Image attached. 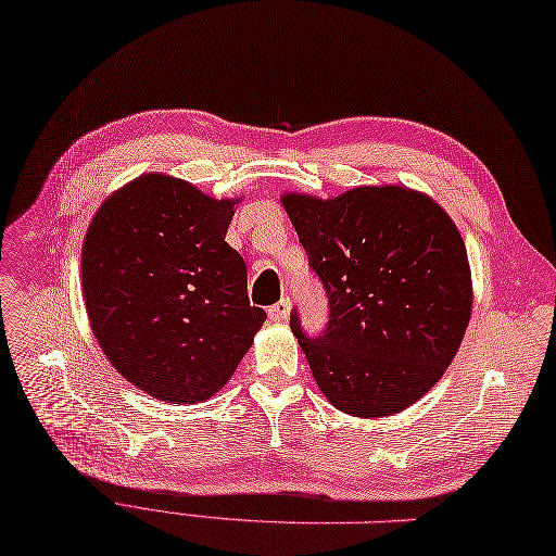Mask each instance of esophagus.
Masks as SVG:
<instances>
[{
	"mask_svg": "<svg viewBox=\"0 0 556 556\" xmlns=\"http://www.w3.org/2000/svg\"><path fill=\"white\" fill-rule=\"evenodd\" d=\"M268 319L276 324H286L290 319V300H280L268 309Z\"/></svg>",
	"mask_w": 556,
	"mask_h": 556,
	"instance_id": "obj_1",
	"label": "esophagus"
}]
</instances>
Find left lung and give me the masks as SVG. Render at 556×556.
Instances as JSON below:
<instances>
[{
	"label": "left lung",
	"instance_id": "obj_1",
	"mask_svg": "<svg viewBox=\"0 0 556 556\" xmlns=\"http://www.w3.org/2000/svg\"><path fill=\"white\" fill-rule=\"evenodd\" d=\"M327 288L317 341L290 329L324 396L343 414L394 416L441 380L472 317V270L457 225L431 195L358 186L333 198L282 193Z\"/></svg>",
	"mask_w": 556,
	"mask_h": 556
}]
</instances>
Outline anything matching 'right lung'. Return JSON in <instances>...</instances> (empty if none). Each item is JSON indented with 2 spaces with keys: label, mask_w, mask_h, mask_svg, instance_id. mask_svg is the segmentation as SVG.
Listing matches in <instances>:
<instances>
[{
  "label": "right lung",
  "mask_w": 556,
  "mask_h": 556,
  "mask_svg": "<svg viewBox=\"0 0 556 556\" xmlns=\"http://www.w3.org/2000/svg\"><path fill=\"white\" fill-rule=\"evenodd\" d=\"M239 198L142 174L99 205L81 247L93 337L125 380L162 402L211 400L235 375L266 312L225 242Z\"/></svg>",
  "instance_id": "1"
}]
</instances>
